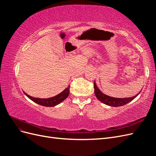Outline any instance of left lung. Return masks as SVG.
Instances as JSON below:
<instances>
[{"label": "left lung", "instance_id": "8db88e82", "mask_svg": "<svg viewBox=\"0 0 156 156\" xmlns=\"http://www.w3.org/2000/svg\"><path fill=\"white\" fill-rule=\"evenodd\" d=\"M94 93H95V95L98 100L103 103H104V104L108 106H111V107H120L127 104V103H128L133 100H134V99L139 95L141 91L140 90L139 93H138L136 96H134L133 97L117 98L111 97L109 96L106 95L105 94L102 93V92H101L100 90L99 89L98 87H97L95 81L94 83Z\"/></svg>", "mask_w": 156, "mask_h": 156}]
</instances>
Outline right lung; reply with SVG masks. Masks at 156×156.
<instances>
[{
    "mask_svg": "<svg viewBox=\"0 0 156 156\" xmlns=\"http://www.w3.org/2000/svg\"><path fill=\"white\" fill-rule=\"evenodd\" d=\"M69 87H70V85H69L62 92L58 94V95L52 98H45V99L32 97L29 95H28V94H26L25 92H24L25 95L29 99H30L32 101L37 103V104L42 106H45V107H54L60 104L61 102H62L68 98L69 94Z\"/></svg>",
    "mask_w": 156,
    "mask_h": 156,
    "instance_id": "add662e5",
    "label": "right lung"
}]
</instances>
